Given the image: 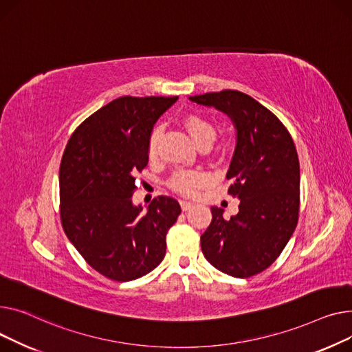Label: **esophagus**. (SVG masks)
<instances>
[{
	"mask_svg": "<svg viewBox=\"0 0 352 352\" xmlns=\"http://www.w3.org/2000/svg\"><path fill=\"white\" fill-rule=\"evenodd\" d=\"M192 206H193V203H190V201H188V200H180V208H182L183 212L189 210V209L192 208Z\"/></svg>",
	"mask_w": 352,
	"mask_h": 352,
	"instance_id": "obj_1",
	"label": "esophagus"
}]
</instances>
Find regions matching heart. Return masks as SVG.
I'll list each match as a JSON object with an SVG mask.
<instances>
[{"mask_svg": "<svg viewBox=\"0 0 352 352\" xmlns=\"http://www.w3.org/2000/svg\"><path fill=\"white\" fill-rule=\"evenodd\" d=\"M182 123L197 146H209V144L216 139V123L208 116H204L201 113H189L183 118ZM159 136L160 129L155 128L151 132L148 140V155L151 159L156 157L157 155ZM208 180L209 177L204 172L193 169H177L172 173L169 179V186L177 193L193 195L200 186H203Z\"/></svg>", "mask_w": 352, "mask_h": 352, "instance_id": "heart-1", "label": "heart"}]
</instances>
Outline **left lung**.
I'll return each instance as SVG.
<instances>
[{"mask_svg": "<svg viewBox=\"0 0 352 352\" xmlns=\"http://www.w3.org/2000/svg\"><path fill=\"white\" fill-rule=\"evenodd\" d=\"M232 118L237 144L226 177L229 193L240 199L229 220L212 208V223L201 237V252L217 270L249 278L270 267L293 236L300 210V163L294 140L283 122L260 102L224 89L192 96Z\"/></svg>", "mask_w": 352, "mask_h": 352, "instance_id": "8db88e82", "label": "left lung"}]
</instances>
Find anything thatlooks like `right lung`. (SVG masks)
<instances>
[{"label": "right lung", "mask_w": 352, "mask_h": 352, "mask_svg": "<svg viewBox=\"0 0 352 352\" xmlns=\"http://www.w3.org/2000/svg\"><path fill=\"white\" fill-rule=\"evenodd\" d=\"M177 96H120L71 135L59 166V213L69 241L103 277L132 281L166 254V233L180 214L170 196L146 212L132 204L136 175L148 166V140Z\"/></svg>", "instance_id": "right-lung-1"}]
</instances>
